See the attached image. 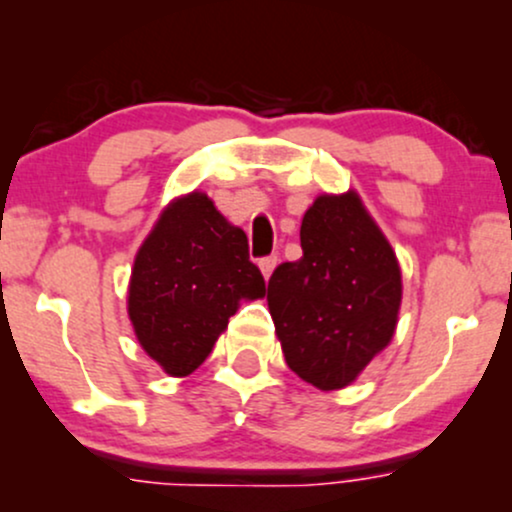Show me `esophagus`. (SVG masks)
I'll list each match as a JSON object with an SVG mask.
<instances>
[{
    "mask_svg": "<svg viewBox=\"0 0 512 512\" xmlns=\"http://www.w3.org/2000/svg\"><path fill=\"white\" fill-rule=\"evenodd\" d=\"M276 255H267V257H262L260 260V269H262V274H264V279H269V276H272V272H274V267H276Z\"/></svg>",
    "mask_w": 512,
    "mask_h": 512,
    "instance_id": "1",
    "label": "esophagus"
}]
</instances>
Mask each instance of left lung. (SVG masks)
Masks as SVG:
<instances>
[{
  "mask_svg": "<svg viewBox=\"0 0 512 512\" xmlns=\"http://www.w3.org/2000/svg\"><path fill=\"white\" fill-rule=\"evenodd\" d=\"M301 248V260L279 264L269 279V313L293 373L339 390L390 344L402 274L354 192L315 199L303 216Z\"/></svg>",
  "mask_w": 512,
  "mask_h": 512,
  "instance_id": "left-lung-1",
  "label": "left lung"
}]
</instances>
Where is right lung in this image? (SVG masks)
Returning a JSON list of instances; mask_svg holds the SVG:
<instances>
[{
	"mask_svg": "<svg viewBox=\"0 0 512 512\" xmlns=\"http://www.w3.org/2000/svg\"><path fill=\"white\" fill-rule=\"evenodd\" d=\"M264 293L245 233L192 192L163 211L137 252L129 320L146 354L182 378L207 361L240 298Z\"/></svg>",
	"mask_w": 512,
	"mask_h": 512,
	"instance_id": "1",
	"label": "right lung"
}]
</instances>
